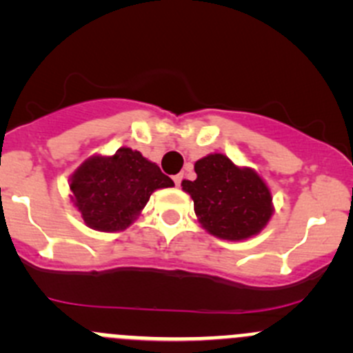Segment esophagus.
Masks as SVG:
<instances>
[{
  "mask_svg": "<svg viewBox=\"0 0 353 353\" xmlns=\"http://www.w3.org/2000/svg\"><path fill=\"white\" fill-rule=\"evenodd\" d=\"M174 183H176V186L179 188L181 183H183V174H177V176H174Z\"/></svg>",
  "mask_w": 353,
  "mask_h": 353,
  "instance_id": "1",
  "label": "esophagus"
}]
</instances>
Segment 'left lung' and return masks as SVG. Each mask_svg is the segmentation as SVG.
Returning <instances> with one entry per match:
<instances>
[{
    "label": "left lung",
    "mask_w": 353,
    "mask_h": 353,
    "mask_svg": "<svg viewBox=\"0 0 353 353\" xmlns=\"http://www.w3.org/2000/svg\"><path fill=\"white\" fill-rule=\"evenodd\" d=\"M196 179L183 181L203 229L223 241L258 236L273 215L268 184L251 167H241L223 154H210L194 163Z\"/></svg>",
    "instance_id": "8db88e82"
}]
</instances>
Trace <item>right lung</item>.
I'll use <instances>...</instances> for the list:
<instances>
[{
    "mask_svg": "<svg viewBox=\"0 0 353 353\" xmlns=\"http://www.w3.org/2000/svg\"><path fill=\"white\" fill-rule=\"evenodd\" d=\"M172 186L155 162L128 147L112 155L88 157L70 176L71 201L85 225L99 232L128 229L154 191Z\"/></svg>",
    "mask_w": 353,
    "mask_h": 353,
    "instance_id": "1",
    "label": "right lung"
}]
</instances>
